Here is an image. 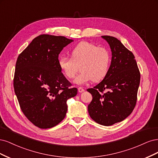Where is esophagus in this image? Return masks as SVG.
<instances>
[{
  "label": "esophagus",
  "instance_id": "34e87169",
  "mask_svg": "<svg viewBox=\"0 0 158 158\" xmlns=\"http://www.w3.org/2000/svg\"><path fill=\"white\" fill-rule=\"evenodd\" d=\"M78 91H79V93H83L84 91H85V90L82 87H79L78 88Z\"/></svg>",
  "mask_w": 158,
  "mask_h": 158
}]
</instances>
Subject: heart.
Here are the masks:
<instances>
[{
    "label": "heart",
    "instance_id": "obj_1",
    "mask_svg": "<svg viewBox=\"0 0 158 158\" xmlns=\"http://www.w3.org/2000/svg\"><path fill=\"white\" fill-rule=\"evenodd\" d=\"M71 57L62 56L58 58V64L65 77H75L80 66L81 72L73 83L83 85L94 81L103 79L108 73L111 62V55L106 48L89 42H81L71 51Z\"/></svg>",
    "mask_w": 158,
    "mask_h": 158
}]
</instances>
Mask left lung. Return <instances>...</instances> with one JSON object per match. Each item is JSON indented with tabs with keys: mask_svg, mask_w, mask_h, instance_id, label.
<instances>
[{
	"mask_svg": "<svg viewBox=\"0 0 158 158\" xmlns=\"http://www.w3.org/2000/svg\"><path fill=\"white\" fill-rule=\"evenodd\" d=\"M102 38L111 48V64L104 79L87 89L93 96L88 111L96 123L110 126L124 120L134 110L140 74L135 56L119 40L108 35ZM104 90L106 92L102 94Z\"/></svg>",
	"mask_w": 158,
	"mask_h": 158,
	"instance_id": "left-lung-1",
	"label": "left lung"
}]
</instances>
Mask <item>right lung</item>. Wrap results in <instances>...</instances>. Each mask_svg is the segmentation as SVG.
Wrapping results in <instances>:
<instances>
[{"mask_svg": "<svg viewBox=\"0 0 158 158\" xmlns=\"http://www.w3.org/2000/svg\"><path fill=\"white\" fill-rule=\"evenodd\" d=\"M73 41L63 36L41 35L19 55L14 91L26 118L40 129L57 125L65 117L67 100L77 94L58 67V56Z\"/></svg>", "mask_w": 158, "mask_h": 158, "instance_id": "1", "label": "right lung"}]
</instances>
